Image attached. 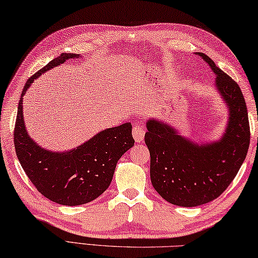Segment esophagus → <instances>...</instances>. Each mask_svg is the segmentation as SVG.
Wrapping results in <instances>:
<instances>
[{
    "instance_id": "1",
    "label": "esophagus",
    "mask_w": 258,
    "mask_h": 258,
    "mask_svg": "<svg viewBox=\"0 0 258 258\" xmlns=\"http://www.w3.org/2000/svg\"><path fill=\"white\" fill-rule=\"evenodd\" d=\"M133 136L137 143H141L144 141V137H145L144 126H143L141 123H135L133 128Z\"/></svg>"
}]
</instances>
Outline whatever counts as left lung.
Masks as SVG:
<instances>
[{
    "label": "left lung",
    "instance_id": "obj_1",
    "mask_svg": "<svg viewBox=\"0 0 258 258\" xmlns=\"http://www.w3.org/2000/svg\"><path fill=\"white\" fill-rule=\"evenodd\" d=\"M198 54L216 74V86L229 106L225 135L219 142L199 146L157 120L147 122L145 134L152 185L164 200L181 207L201 206L221 196L238 174L250 143L247 105L239 84L208 56Z\"/></svg>",
    "mask_w": 258,
    "mask_h": 258
}]
</instances>
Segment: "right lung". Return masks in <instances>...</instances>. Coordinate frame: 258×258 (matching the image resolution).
I'll return each mask as SVG.
<instances>
[{
  "label": "right lung",
  "mask_w": 258,
  "mask_h": 258,
  "mask_svg": "<svg viewBox=\"0 0 258 258\" xmlns=\"http://www.w3.org/2000/svg\"><path fill=\"white\" fill-rule=\"evenodd\" d=\"M77 57L61 53L27 80L18 104L14 132L16 154L29 180L42 196L64 206H79L98 198L111 184L117 160L132 149V123L97 134L90 141L67 153L41 149L27 135L23 119V96L45 71Z\"/></svg>",
  "instance_id": "add662e5"
}]
</instances>
